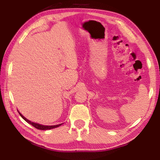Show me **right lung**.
I'll return each instance as SVG.
<instances>
[{"instance_id": "obj_1", "label": "right lung", "mask_w": 160, "mask_h": 160, "mask_svg": "<svg viewBox=\"0 0 160 160\" xmlns=\"http://www.w3.org/2000/svg\"><path fill=\"white\" fill-rule=\"evenodd\" d=\"M20 115L22 118V119H24L28 123H29V124L32 125L33 127H35L37 129H39V130H49V129H52V128H56V127H60V125H62V124H58V125H54V126H45V125H41V124H37V123H34V122H32L31 121L28 120V119H26L25 117L22 115V114L19 113Z\"/></svg>"}]
</instances>
